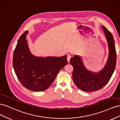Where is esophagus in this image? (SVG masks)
<instances>
[{"label":"esophagus","instance_id":"1","mask_svg":"<svg viewBox=\"0 0 120 120\" xmlns=\"http://www.w3.org/2000/svg\"><path fill=\"white\" fill-rule=\"evenodd\" d=\"M71 58V55H68V56H67V60H68V62H70Z\"/></svg>","mask_w":120,"mask_h":120}]
</instances>
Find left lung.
<instances>
[{"instance_id": "8db88e82", "label": "left lung", "mask_w": 120, "mask_h": 120, "mask_svg": "<svg viewBox=\"0 0 120 120\" xmlns=\"http://www.w3.org/2000/svg\"><path fill=\"white\" fill-rule=\"evenodd\" d=\"M107 38L109 56L106 66L102 71L98 73L88 71L83 66L81 57L75 56L70 60L71 64L73 66L72 79L78 88L86 92H93L99 90L106 85L115 71L117 55L113 37L105 26H101Z\"/></svg>"}]
</instances>
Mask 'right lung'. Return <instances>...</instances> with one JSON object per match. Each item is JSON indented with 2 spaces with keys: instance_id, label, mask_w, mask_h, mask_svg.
<instances>
[{
  "instance_id": "1",
  "label": "right lung",
  "mask_w": 120,
  "mask_h": 120,
  "mask_svg": "<svg viewBox=\"0 0 120 120\" xmlns=\"http://www.w3.org/2000/svg\"><path fill=\"white\" fill-rule=\"evenodd\" d=\"M27 32L25 31L17 41L13 52V67L25 88L32 91H43L49 88L59 71L67 64V56L45 58L32 55L26 39Z\"/></svg>"
}]
</instances>
